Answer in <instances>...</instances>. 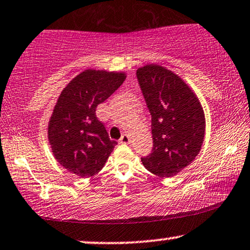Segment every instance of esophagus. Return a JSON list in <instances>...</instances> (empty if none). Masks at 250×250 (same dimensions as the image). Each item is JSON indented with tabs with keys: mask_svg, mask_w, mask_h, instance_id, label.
Wrapping results in <instances>:
<instances>
[{
	"mask_svg": "<svg viewBox=\"0 0 250 250\" xmlns=\"http://www.w3.org/2000/svg\"><path fill=\"white\" fill-rule=\"evenodd\" d=\"M129 141H130V138H129V136L128 135H125V134H123L122 136H121V138H120V143H123V144H127V143H129Z\"/></svg>",
	"mask_w": 250,
	"mask_h": 250,
	"instance_id": "esophagus-1",
	"label": "esophagus"
}]
</instances>
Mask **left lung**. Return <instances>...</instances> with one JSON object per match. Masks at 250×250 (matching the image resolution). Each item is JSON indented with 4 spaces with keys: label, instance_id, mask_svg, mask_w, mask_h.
Listing matches in <instances>:
<instances>
[{
    "label": "left lung",
    "instance_id": "obj_1",
    "mask_svg": "<svg viewBox=\"0 0 250 250\" xmlns=\"http://www.w3.org/2000/svg\"><path fill=\"white\" fill-rule=\"evenodd\" d=\"M151 114L153 147L142 157L145 168L160 178L176 175L191 164L204 141L205 119L190 87L178 75L158 64L136 72Z\"/></svg>",
    "mask_w": 250,
    "mask_h": 250
}]
</instances>
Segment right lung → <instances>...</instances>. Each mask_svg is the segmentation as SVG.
I'll return each instance as SVG.
<instances>
[{"instance_id": "1", "label": "right lung", "mask_w": 250, "mask_h": 250, "mask_svg": "<svg viewBox=\"0 0 250 250\" xmlns=\"http://www.w3.org/2000/svg\"><path fill=\"white\" fill-rule=\"evenodd\" d=\"M123 72L85 70L60 94L48 125L55 159L74 174L90 178L105 165L115 141L96 115L97 106L121 86Z\"/></svg>"}]
</instances>
